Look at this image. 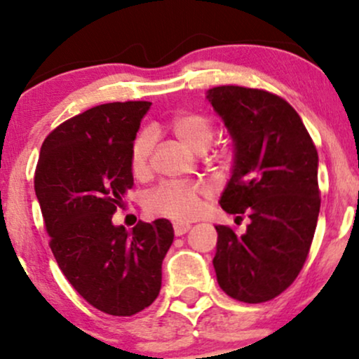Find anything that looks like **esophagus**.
<instances>
[{
  "label": "esophagus",
  "mask_w": 359,
  "mask_h": 359,
  "mask_svg": "<svg viewBox=\"0 0 359 359\" xmlns=\"http://www.w3.org/2000/svg\"><path fill=\"white\" fill-rule=\"evenodd\" d=\"M191 229V224H185V222H174V233L175 236H182Z\"/></svg>",
  "instance_id": "esophagus-1"
}]
</instances>
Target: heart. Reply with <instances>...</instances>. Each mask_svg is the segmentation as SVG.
I'll use <instances>...</instances> for the list:
<instances>
[{
  "label": "heart",
  "mask_w": 359,
  "mask_h": 359,
  "mask_svg": "<svg viewBox=\"0 0 359 359\" xmlns=\"http://www.w3.org/2000/svg\"><path fill=\"white\" fill-rule=\"evenodd\" d=\"M168 126L179 142L194 151H204L214 138L211 119L194 111H180L174 114ZM151 150H154V133L150 130L140 131L130 147V168L135 177H143L148 172ZM208 196L209 191L203 185L162 184L148 194L145 208L148 212L156 216L189 221L199 216Z\"/></svg>",
  "instance_id": "heart-1"
}]
</instances>
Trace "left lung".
Wrapping results in <instances>:
<instances>
[{
    "label": "left lung",
    "instance_id": "obj_1",
    "mask_svg": "<svg viewBox=\"0 0 359 359\" xmlns=\"http://www.w3.org/2000/svg\"><path fill=\"white\" fill-rule=\"evenodd\" d=\"M208 100L234 142L233 175L221 208L243 219L245 234L216 226L217 283L246 304L275 299L306 263L320 209L319 156L297 111L263 89L217 86Z\"/></svg>",
    "mask_w": 359,
    "mask_h": 359
}]
</instances>
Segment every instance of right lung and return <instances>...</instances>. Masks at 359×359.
<instances>
[{"label":"right lung","instance_id":"obj_1","mask_svg":"<svg viewBox=\"0 0 359 359\" xmlns=\"http://www.w3.org/2000/svg\"><path fill=\"white\" fill-rule=\"evenodd\" d=\"M148 101L108 102L64 121L45 138L35 194L57 265L90 306L133 316L158 297L162 262L174 228L168 219L113 224L133 187L130 147Z\"/></svg>","mask_w":359,"mask_h":359}]
</instances>
